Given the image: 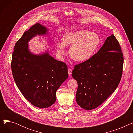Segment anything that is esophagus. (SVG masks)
I'll list each match as a JSON object with an SVG mask.
<instances>
[{
	"instance_id": "34e87169",
	"label": "esophagus",
	"mask_w": 133,
	"mask_h": 133,
	"mask_svg": "<svg viewBox=\"0 0 133 133\" xmlns=\"http://www.w3.org/2000/svg\"><path fill=\"white\" fill-rule=\"evenodd\" d=\"M68 74H69V75H71L72 74V69H71V68L68 69Z\"/></svg>"
}]
</instances>
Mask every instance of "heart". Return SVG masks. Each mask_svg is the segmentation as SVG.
<instances>
[{"label": "heart", "mask_w": 133, "mask_h": 133, "mask_svg": "<svg viewBox=\"0 0 133 133\" xmlns=\"http://www.w3.org/2000/svg\"><path fill=\"white\" fill-rule=\"evenodd\" d=\"M101 43L99 36L95 33L79 30L66 33L63 42L57 43V53L62 57L65 53V46H71L69 54L74 61L83 62L88 61L95 54Z\"/></svg>", "instance_id": "1"}]
</instances>
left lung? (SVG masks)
Instances as JSON below:
<instances>
[{"instance_id":"left-lung-1","label":"left lung","mask_w":133,"mask_h":133,"mask_svg":"<svg viewBox=\"0 0 133 133\" xmlns=\"http://www.w3.org/2000/svg\"><path fill=\"white\" fill-rule=\"evenodd\" d=\"M123 55L113 34L87 61L74 66L72 77L78 82L76 101L86 110L100 106L117 87L121 79Z\"/></svg>"}]
</instances>
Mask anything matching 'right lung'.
I'll return each instance as SVG.
<instances>
[{
  "instance_id": "right-lung-1",
  "label": "right lung",
  "mask_w": 133,
  "mask_h": 133,
  "mask_svg": "<svg viewBox=\"0 0 133 133\" xmlns=\"http://www.w3.org/2000/svg\"><path fill=\"white\" fill-rule=\"evenodd\" d=\"M48 34L45 26L37 23L24 32L15 46L11 69L20 91L34 106L46 108L56 101V92L68 78L65 63L55 60L48 51L32 53L29 42L37 36Z\"/></svg>"
}]
</instances>
